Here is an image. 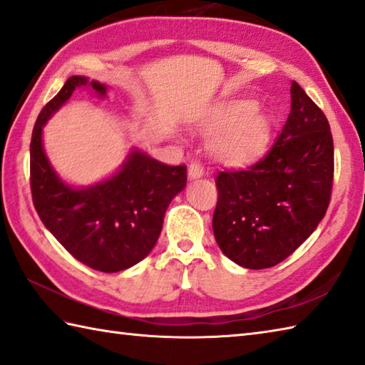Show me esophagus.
Returning <instances> with one entry per match:
<instances>
[{
	"label": "esophagus",
	"instance_id": "34e87169",
	"mask_svg": "<svg viewBox=\"0 0 365 365\" xmlns=\"http://www.w3.org/2000/svg\"><path fill=\"white\" fill-rule=\"evenodd\" d=\"M205 175V170H203V165L200 162H195V163H190L189 165V170H187V176L189 180H198V178H202Z\"/></svg>",
	"mask_w": 365,
	"mask_h": 365
}]
</instances>
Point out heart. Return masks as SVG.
<instances>
[{"label": "heart", "instance_id": "heart-1", "mask_svg": "<svg viewBox=\"0 0 365 365\" xmlns=\"http://www.w3.org/2000/svg\"><path fill=\"white\" fill-rule=\"evenodd\" d=\"M202 135H212L210 153L229 167H247L268 153L273 138V119L260 111L254 100L219 103L194 120Z\"/></svg>", "mask_w": 365, "mask_h": 365}]
</instances>
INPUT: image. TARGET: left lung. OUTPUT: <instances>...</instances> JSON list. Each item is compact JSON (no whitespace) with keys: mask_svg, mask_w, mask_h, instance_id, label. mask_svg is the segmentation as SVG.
I'll use <instances>...</instances> for the list:
<instances>
[{"mask_svg":"<svg viewBox=\"0 0 365 365\" xmlns=\"http://www.w3.org/2000/svg\"><path fill=\"white\" fill-rule=\"evenodd\" d=\"M334 178V141L324 113L297 82L291 113L265 159L216 178L215 238L240 267L262 270L279 264L324 217Z\"/></svg>","mask_w":365,"mask_h":365,"instance_id":"obj_1","label":"left lung"}]
</instances>
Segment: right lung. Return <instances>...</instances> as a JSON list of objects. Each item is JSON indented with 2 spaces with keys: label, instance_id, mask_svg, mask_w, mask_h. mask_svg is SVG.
I'll return each mask as SVG.
<instances>
[{
  "label": "right lung",
  "instance_id": "add662e5",
  "mask_svg": "<svg viewBox=\"0 0 365 365\" xmlns=\"http://www.w3.org/2000/svg\"><path fill=\"white\" fill-rule=\"evenodd\" d=\"M79 87L106 98L108 86L71 76L34 123L30 143V184L38 216L60 245L93 270H127L153 251L165 211L187 182L185 167H168L132 149L111 176L91 185L61 180L47 159L43 128Z\"/></svg>",
  "mask_w": 365,
  "mask_h": 365
}]
</instances>
